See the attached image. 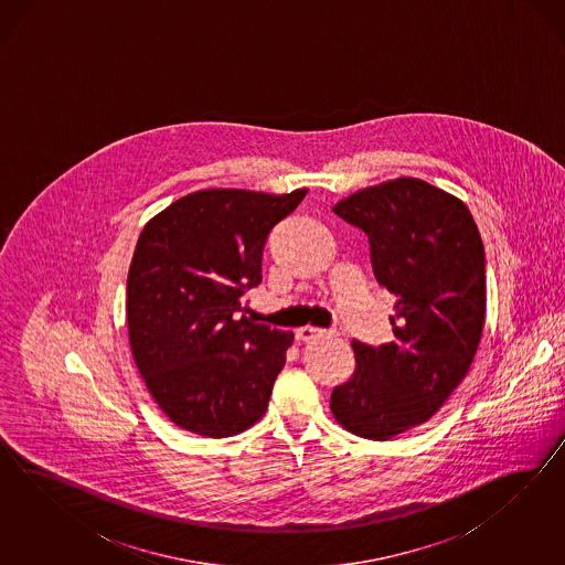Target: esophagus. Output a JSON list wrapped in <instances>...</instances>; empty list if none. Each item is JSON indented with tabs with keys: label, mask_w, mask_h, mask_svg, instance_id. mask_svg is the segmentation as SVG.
Here are the masks:
<instances>
[{
	"label": "esophagus",
	"mask_w": 565,
	"mask_h": 565,
	"mask_svg": "<svg viewBox=\"0 0 565 565\" xmlns=\"http://www.w3.org/2000/svg\"><path fill=\"white\" fill-rule=\"evenodd\" d=\"M323 333H335L333 329H319V327H300V329H296V340H300V342H312L315 338H319V335H323Z\"/></svg>",
	"instance_id": "obj_1"
}]
</instances>
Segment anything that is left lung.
Returning <instances> with one entry per match:
<instances>
[{"mask_svg": "<svg viewBox=\"0 0 565 565\" xmlns=\"http://www.w3.org/2000/svg\"><path fill=\"white\" fill-rule=\"evenodd\" d=\"M333 213L371 244L376 281L399 298L395 342H352L354 375L331 394L350 433L387 441L420 427L460 385L484 326V246L468 206L416 178L359 190Z\"/></svg>", "mask_w": 565, "mask_h": 565, "instance_id": "8db88e82", "label": "left lung"}]
</instances>
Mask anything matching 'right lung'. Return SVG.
I'll list each match as a JSON object with an SVG mask.
<instances>
[{
	"instance_id": "obj_1",
	"label": "right lung",
	"mask_w": 565,
	"mask_h": 565,
	"mask_svg": "<svg viewBox=\"0 0 565 565\" xmlns=\"http://www.w3.org/2000/svg\"><path fill=\"white\" fill-rule=\"evenodd\" d=\"M305 196L307 189L199 190L142 227L126 281L128 335L138 373L173 425L222 439L267 411L294 333L239 310L263 279L269 232Z\"/></svg>"
}]
</instances>
